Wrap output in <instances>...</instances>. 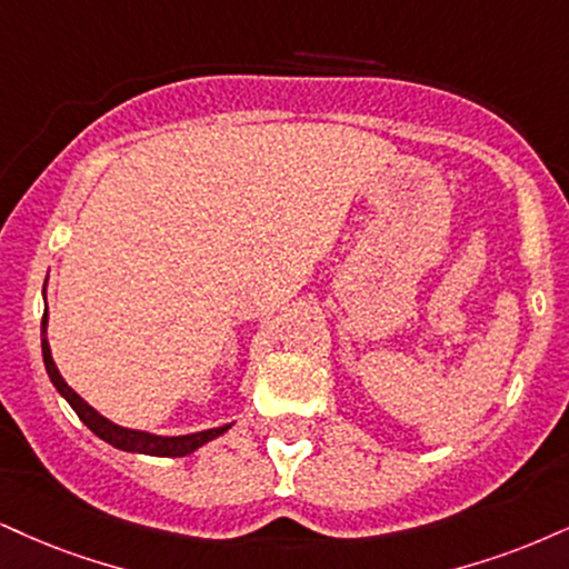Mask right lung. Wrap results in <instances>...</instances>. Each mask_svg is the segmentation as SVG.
I'll use <instances>...</instances> for the list:
<instances>
[{"mask_svg": "<svg viewBox=\"0 0 569 569\" xmlns=\"http://www.w3.org/2000/svg\"><path fill=\"white\" fill-rule=\"evenodd\" d=\"M47 290V282H44ZM47 325H49V311L44 308V317H41V356H44V367L49 380H52L54 390L60 392L62 398L70 403V409L79 413V419L89 427L97 438L110 443L118 451H129V453H144V456H187L192 451H198L200 446H206L208 440L219 438L229 430L231 425L223 427H213V430H202V432H189V435H156V432H144V430H131V427H121L116 422H110L108 417H102L100 411L91 409V406L83 401V398L76 392L70 385L62 380L58 363L52 359V350H49V340H47Z\"/></svg>", "mask_w": 569, "mask_h": 569, "instance_id": "obj_1", "label": "right lung"}]
</instances>
